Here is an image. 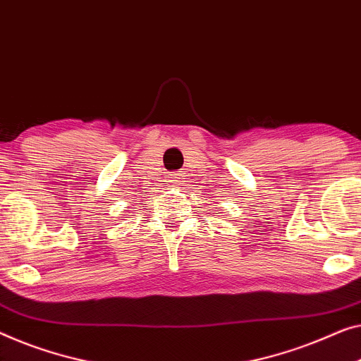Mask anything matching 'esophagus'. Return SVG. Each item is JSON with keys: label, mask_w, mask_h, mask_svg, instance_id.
<instances>
[{"label": "esophagus", "mask_w": 361, "mask_h": 361, "mask_svg": "<svg viewBox=\"0 0 361 361\" xmlns=\"http://www.w3.org/2000/svg\"><path fill=\"white\" fill-rule=\"evenodd\" d=\"M177 176H179V174H176V172H174V174H171V180L169 182H177V179H179V177H177Z\"/></svg>", "instance_id": "obj_1"}]
</instances>
